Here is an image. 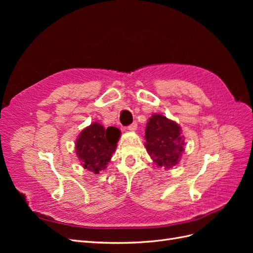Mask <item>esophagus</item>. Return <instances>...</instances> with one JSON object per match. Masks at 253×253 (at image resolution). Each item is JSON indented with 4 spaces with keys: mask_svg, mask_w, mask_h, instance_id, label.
Segmentation results:
<instances>
[{
    "mask_svg": "<svg viewBox=\"0 0 253 253\" xmlns=\"http://www.w3.org/2000/svg\"><path fill=\"white\" fill-rule=\"evenodd\" d=\"M127 129H128V131H131V132L136 131V129H137V124H136V122H133L132 125H129L127 126Z\"/></svg>",
    "mask_w": 253,
    "mask_h": 253,
    "instance_id": "obj_1",
    "label": "esophagus"
}]
</instances>
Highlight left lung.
Listing matches in <instances>:
<instances>
[{"label":"left lung","instance_id":"left-lung-1","mask_svg":"<svg viewBox=\"0 0 253 253\" xmlns=\"http://www.w3.org/2000/svg\"><path fill=\"white\" fill-rule=\"evenodd\" d=\"M180 126L164 115L154 114L145 127V149L157 167L166 170L177 165L185 151Z\"/></svg>","mask_w":253,"mask_h":253}]
</instances>
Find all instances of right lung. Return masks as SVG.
I'll return each instance as SVG.
<instances>
[{"mask_svg": "<svg viewBox=\"0 0 253 253\" xmlns=\"http://www.w3.org/2000/svg\"><path fill=\"white\" fill-rule=\"evenodd\" d=\"M119 137L117 127L105 128L98 122L84 128L76 140V154L84 169L96 174L104 170L116 150Z\"/></svg>", "mask_w": 253, "mask_h": 253, "instance_id": "right-lung-1", "label": "right lung"}]
</instances>
